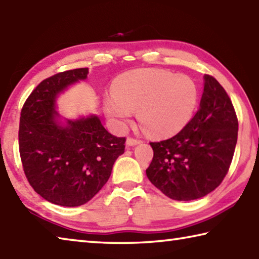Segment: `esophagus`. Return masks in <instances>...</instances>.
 Masks as SVG:
<instances>
[{"instance_id":"obj_1","label":"esophagus","mask_w":259,"mask_h":259,"mask_svg":"<svg viewBox=\"0 0 259 259\" xmlns=\"http://www.w3.org/2000/svg\"><path fill=\"white\" fill-rule=\"evenodd\" d=\"M142 141L141 140H139V139H134V138H127V140H126V144L127 146H137V144H140L141 143Z\"/></svg>"}]
</instances>
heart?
Returning a JSON list of instances; mask_svg holds the SVG:
<instances>
[{
	"label": "heart",
	"instance_id": "heart-1",
	"mask_svg": "<svg viewBox=\"0 0 259 259\" xmlns=\"http://www.w3.org/2000/svg\"><path fill=\"white\" fill-rule=\"evenodd\" d=\"M198 99V88L189 76L144 68L118 77L113 95L104 100V109L113 124L121 128L137 108L138 119L149 133L169 137L191 119Z\"/></svg>",
	"mask_w": 259,
	"mask_h": 259
}]
</instances>
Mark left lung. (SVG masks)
<instances>
[{"mask_svg": "<svg viewBox=\"0 0 259 259\" xmlns=\"http://www.w3.org/2000/svg\"><path fill=\"white\" fill-rule=\"evenodd\" d=\"M238 140V117L216 78L205 75L200 108L173 138L150 142L153 158L147 176L170 199L205 197L228 174Z\"/></svg>", "mask_w": 259, "mask_h": 259, "instance_id": "left-lung-1", "label": "left lung"}]
</instances>
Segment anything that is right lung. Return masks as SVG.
Masks as SVG:
<instances>
[{
  "label": "right lung",
  "instance_id": "obj_1",
  "mask_svg": "<svg viewBox=\"0 0 259 259\" xmlns=\"http://www.w3.org/2000/svg\"><path fill=\"white\" fill-rule=\"evenodd\" d=\"M88 68L58 72L36 86L24 103L19 124V153L30 187L45 200L77 207L91 200L110 178L125 151V138H116L97 116L57 121L59 92L88 77Z\"/></svg>",
  "mask_w": 259,
  "mask_h": 259
}]
</instances>
